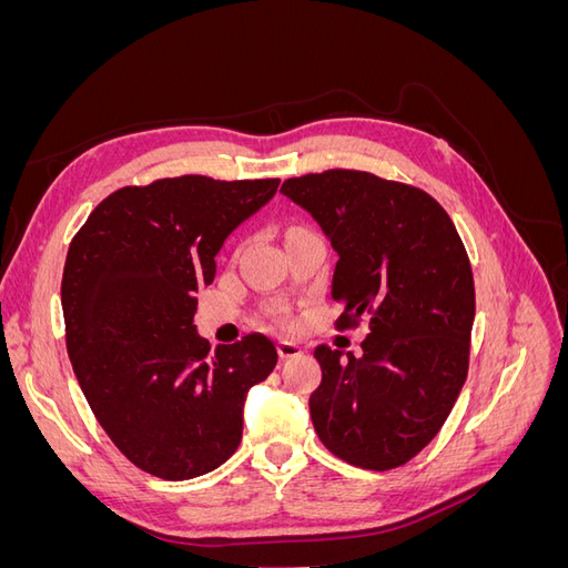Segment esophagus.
Returning <instances> with one entry per match:
<instances>
[{"label":"esophagus","mask_w":568,"mask_h":568,"mask_svg":"<svg viewBox=\"0 0 568 568\" xmlns=\"http://www.w3.org/2000/svg\"><path fill=\"white\" fill-rule=\"evenodd\" d=\"M277 351H280V355L286 359V357H296V355H301L303 353V348L298 346L296 341H288V338H282L280 343H277Z\"/></svg>","instance_id":"34e87169"}]
</instances>
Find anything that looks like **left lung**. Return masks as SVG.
<instances>
[{"label":"left lung","mask_w":568,"mask_h":568,"mask_svg":"<svg viewBox=\"0 0 568 568\" xmlns=\"http://www.w3.org/2000/svg\"><path fill=\"white\" fill-rule=\"evenodd\" d=\"M282 194L338 255V326L369 317L363 355L315 348V432L355 467H400L434 440L467 379L476 313L467 251L450 215L417 186L326 170L286 180Z\"/></svg>","instance_id":"obj_1"}]
</instances>
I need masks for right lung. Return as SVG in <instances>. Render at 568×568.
<instances>
[{
    "label": "right lung",
    "instance_id": "right-lung-1",
    "mask_svg": "<svg viewBox=\"0 0 568 568\" xmlns=\"http://www.w3.org/2000/svg\"><path fill=\"white\" fill-rule=\"evenodd\" d=\"M280 180L203 175L123 186L65 255V348L97 422L134 467L165 480L217 469L239 448L248 390L277 365L263 334L211 351L194 324L225 239Z\"/></svg>",
    "mask_w": 568,
    "mask_h": 568
}]
</instances>
